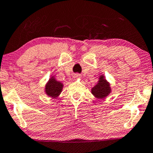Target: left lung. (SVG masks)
<instances>
[{
  "mask_svg": "<svg viewBox=\"0 0 153 153\" xmlns=\"http://www.w3.org/2000/svg\"><path fill=\"white\" fill-rule=\"evenodd\" d=\"M111 92L109 83L104 79L103 75L100 76L98 83L92 88V94L98 99H103Z\"/></svg>",
  "mask_w": 153,
  "mask_h": 153,
  "instance_id": "1",
  "label": "left lung"
}]
</instances>
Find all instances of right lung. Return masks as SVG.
Returning <instances> with one entry per match:
<instances>
[{
	"label": "right lung",
	"mask_w": 153,
	"mask_h": 153,
	"mask_svg": "<svg viewBox=\"0 0 153 153\" xmlns=\"http://www.w3.org/2000/svg\"><path fill=\"white\" fill-rule=\"evenodd\" d=\"M63 84L59 81L56 80V79L51 77L49 79V82L46 85L45 92L49 97L56 98L61 94L63 89Z\"/></svg>",
	"instance_id": "obj_1"
}]
</instances>
